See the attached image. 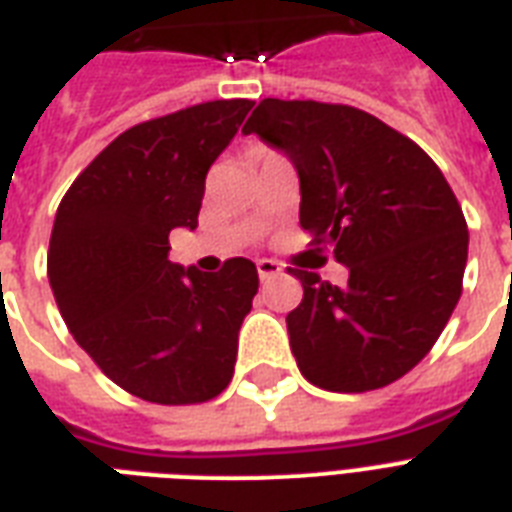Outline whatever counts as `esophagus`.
Listing matches in <instances>:
<instances>
[{
	"mask_svg": "<svg viewBox=\"0 0 512 512\" xmlns=\"http://www.w3.org/2000/svg\"><path fill=\"white\" fill-rule=\"evenodd\" d=\"M282 273V265L273 263V260H257V276H260V282H268L273 276H279Z\"/></svg>",
	"mask_w": 512,
	"mask_h": 512,
	"instance_id": "obj_1",
	"label": "esophagus"
}]
</instances>
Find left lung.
<instances>
[{
	"label": "left lung",
	"instance_id": "left-lung-1",
	"mask_svg": "<svg viewBox=\"0 0 512 512\" xmlns=\"http://www.w3.org/2000/svg\"><path fill=\"white\" fill-rule=\"evenodd\" d=\"M284 152L300 179V225L349 268L335 287L290 268L287 314L300 373L330 392H370L416 368L454 314L467 222L427 152L346 104L263 99L241 128Z\"/></svg>",
	"mask_w": 512,
	"mask_h": 512
}]
</instances>
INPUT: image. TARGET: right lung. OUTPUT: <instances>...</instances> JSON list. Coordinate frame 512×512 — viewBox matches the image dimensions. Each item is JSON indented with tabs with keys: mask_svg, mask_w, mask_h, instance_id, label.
<instances>
[{
	"mask_svg": "<svg viewBox=\"0 0 512 512\" xmlns=\"http://www.w3.org/2000/svg\"><path fill=\"white\" fill-rule=\"evenodd\" d=\"M252 107L206 101L128 128L58 206L48 249L58 311L104 376L147 403H206L233 378L255 263L185 268L169 260V233L195 230L206 171Z\"/></svg>",
	"mask_w": 512,
	"mask_h": 512,
	"instance_id": "add662e5",
	"label": "right lung"
}]
</instances>
